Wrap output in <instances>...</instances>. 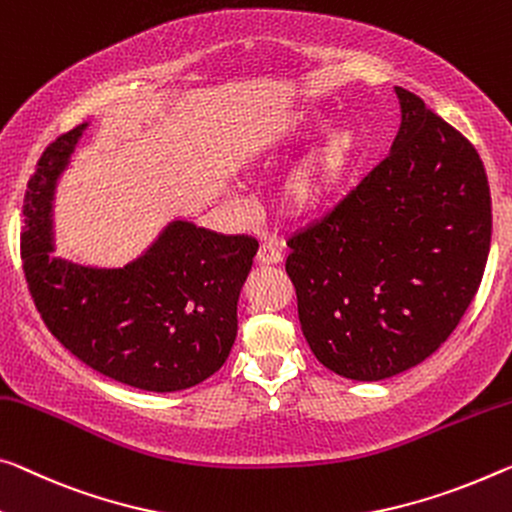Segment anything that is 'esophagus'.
Segmentation results:
<instances>
[{
  "label": "esophagus",
  "instance_id": "obj_1",
  "mask_svg": "<svg viewBox=\"0 0 512 512\" xmlns=\"http://www.w3.org/2000/svg\"><path fill=\"white\" fill-rule=\"evenodd\" d=\"M256 261L261 265H279L283 261V254L279 251V247L272 245V242H263V245L258 247Z\"/></svg>",
  "mask_w": 512,
  "mask_h": 512
}]
</instances>
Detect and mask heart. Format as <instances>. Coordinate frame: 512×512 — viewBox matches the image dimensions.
<instances>
[{"label":"heart","instance_id":"obj_1","mask_svg":"<svg viewBox=\"0 0 512 512\" xmlns=\"http://www.w3.org/2000/svg\"><path fill=\"white\" fill-rule=\"evenodd\" d=\"M329 125V116L322 112H297L263 148L261 157L270 160L272 155L288 146L306 144ZM361 135L355 125H341L327 132L316 146L306 153L300 164L290 171L279 187V203L288 217L304 219L316 215L341 192L345 180L359 164Z\"/></svg>","mask_w":512,"mask_h":512}]
</instances>
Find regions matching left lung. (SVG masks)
Returning <instances> with one entry per match:
<instances>
[{"instance_id":"1","label":"left lung","mask_w":512,"mask_h":512,"mask_svg":"<svg viewBox=\"0 0 512 512\" xmlns=\"http://www.w3.org/2000/svg\"><path fill=\"white\" fill-rule=\"evenodd\" d=\"M391 151L288 240L302 334L322 366L377 382L428 359L465 316L490 254V185L476 148L396 86Z\"/></svg>"}]
</instances>
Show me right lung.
Here are the masks:
<instances>
[{
	"mask_svg": "<svg viewBox=\"0 0 512 512\" xmlns=\"http://www.w3.org/2000/svg\"><path fill=\"white\" fill-rule=\"evenodd\" d=\"M89 123L45 148L22 208V265L47 329L93 371L169 393L208 380L238 334L258 242L174 219L123 267L54 256V196Z\"/></svg>",
	"mask_w": 512,
	"mask_h": 512,
	"instance_id": "obj_1",
	"label": "right lung"
}]
</instances>
